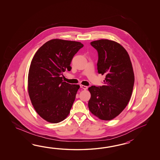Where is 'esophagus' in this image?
<instances>
[{
  "label": "esophagus",
  "mask_w": 160,
  "mask_h": 160,
  "mask_svg": "<svg viewBox=\"0 0 160 160\" xmlns=\"http://www.w3.org/2000/svg\"><path fill=\"white\" fill-rule=\"evenodd\" d=\"M80 87H81V88H83V89H84V90H86V89H88V86L82 85H80Z\"/></svg>",
  "instance_id": "esophagus-1"
}]
</instances>
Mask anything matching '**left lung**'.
I'll use <instances>...</instances> for the list:
<instances>
[{
  "label": "left lung",
  "instance_id": "left-lung-1",
  "mask_svg": "<svg viewBox=\"0 0 160 160\" xmlns=\"http://www.w3.org/2000/svg\"><path fill=\"white\" fill-rule=\"evenodd\" d=\"M98 51L97 69L105 75L103 85L88 88V109L99 119L109 121L126 108L133 92L134 75L128 52L118 43L101 39L90 43Z\"/></svg>",
  "mask_w": 160,
  "mask_h": 160
}]
</instances>
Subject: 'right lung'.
Wrapping results in <instances>:
<instances>
[{
    "label": "right lung",
    "instance_id": "add662e5",
    "mask_svg": "<svg viewBox=\"0 0 160 160\" xmlns=\"http://www.w3.org/2000/svg\"><path fill=\"white\" fill-rule=\"evenodd\" d=\"M83 44L54 39L39 48L31 62L28 92L38 114L48 122H60L68 116L80 86L63 81L62 74L70 71L74 55Z\"/></svg>",
    "mask_w": 160,
    "mask_h": 160
}]
</instances>
